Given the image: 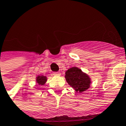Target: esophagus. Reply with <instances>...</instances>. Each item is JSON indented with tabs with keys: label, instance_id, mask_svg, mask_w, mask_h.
Listing matches in <instances>:
<instances>
[{
	"label": "esophagus",
	"instance_id": "1",
	"mask_svg": "<svg viewBox=\"0 0 126 126\" xmlns=\"http://www.w3.org/2000/svg\"><path fill=\"white\" fill-rule=\"evenodd\" d=\"M60 72H54V75H56V76H60Z\"/></svg>",
	"mask_w": 126,
	"mask_h": 126
}]
</instances>
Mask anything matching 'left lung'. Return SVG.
Segmentation results:
<instances>
[{
	"mask_svg": "<svg viewBox=\"0 0 126 126\" xmlns=\"http://www.w3.org/2000/svg\"><path fill=\"white\" fill-rule=\"evenodd\" d=\"M65 79L77 92L82 93L90 87V77L77 67H72L65 72Z\"/></svg>",
	"mask_w": 126,
	"mask_h": 126,
	"instance_id": "left-lung-1",
	"label": "left lung"
}]
</instances>
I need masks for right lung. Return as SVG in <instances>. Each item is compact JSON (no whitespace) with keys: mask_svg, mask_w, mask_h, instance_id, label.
Here are the masks:
<instances>
[{"mask_svg":"<svg viewBox=\"0 0 126 126\" xmlns=\"http://www.w3.org/2000/svg\"><path fill=\"white\" fill-rule=\"evenodd\" d=\"M47 81V77L45 76H37L36 77V82L39 85H44Z\"/></svg>","mask_w":126,"mask_h":126,"instance_id":"right-lung-1","label":"right lung"}]
</instances>
